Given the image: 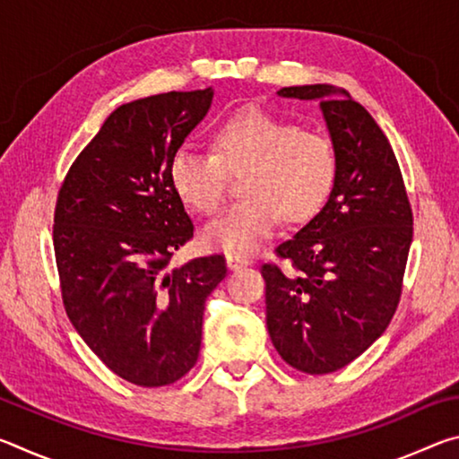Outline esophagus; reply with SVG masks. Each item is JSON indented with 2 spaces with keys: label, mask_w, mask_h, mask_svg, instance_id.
<instances>
[{
  "label": "esophagus",
  "mask_w": 459,
  "mask_h": 459,
  "mask_svg": "<svg viewBox=\"0 0 459 459\" xmlns=\"http://www.w3.org/2000/svg\"><path fill=\"white\" fill-rule=\"evenodd\" d=\"M227 265L232 271L243 269V267L248 265V259L247 257H240V255H227Z\"/></svg>",
  "instance_id": "34e87169"
}]
</instances>
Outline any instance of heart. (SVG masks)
Here are the masks:
<instances>
[{
	"label": "heart",
	"mask_w": 459,
	"mask_h": 459,
	"mask_svg": "<svg viewBox=\"0 0 459 459\" xmlns=\"http://www.w3.org/2000/svg\"><path fill=\"white\" fill-rule=\"evenodd\" d=\"M240 171L243 198L202 230L206 247L229 255L255 251L281 216L291 224L316 219L336 186L338 155L322 131L247 107L214 127L211 153L180 147L168 164L178 200L200 214L219 211L229 174Z\"/></svg>",
	"instance_id": "heart-1"
}]
</instances>
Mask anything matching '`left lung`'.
<instances>
[{"label":"left lung","instance_id":"obj_1","mask_svg":"<svg viewBox=\"0 0 459 459\" xmlns=\"http://www.w3.org/2000/svg\"><path fill=\"white\" fill-rule=\"evenodd\" d=\"M277 95L317 99L338 155L324 211L263 263L267 330L279 356L306 375H330L391 324L403 293L413 211L386 135L360 103L330 84Z\"/></svg>","mask_w":459,"mask_h":459}]
</instances>
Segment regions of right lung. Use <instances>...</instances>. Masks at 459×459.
Wrapping results in <instances>:
<instances>
[{
	"label": "right lung",
	"instance_id": "obj_1",
	"mask_svg": "<svg viewBox=\"0 0 459 459\" xmlns=\"http://www.w3.org/2000/svg\"><path fill=\"white\" fill-rule=\"evenodd\" d=\"M212 89L121 105L73 161L54 208L62 304L81 338L131 385H174L200 352L204 301L227 275L212 253L168 267L194 237L168 164Z\"/></svg>",
	"mask_w": 459,
	"mask_h": 459
}]
</instances>
